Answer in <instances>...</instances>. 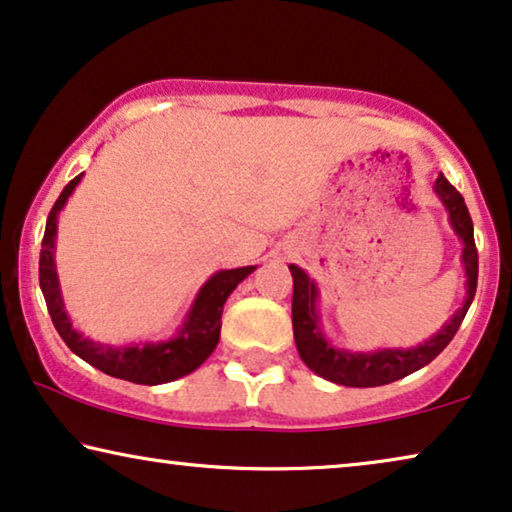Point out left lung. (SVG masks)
<instances>
[{"label":"left lung","mask_w":512,"mask_h":512,"mask_svg":"<svg viewBox=\"0 0 512 512\" xmlns=\"http://www.w3.org/2000/svg\"><path fill=\"white\" fill-rule=\"evenodd\" d=\"M434 192L441 199V204L448 211V220L452 232L464 243L462 248V264L466 276V297L462 308L436 331L429 341H424L415 348H380L373 352H352L336 348L329 343L325 331L320 327L318 313V297L320 290L313 283L311 276L297 264H290L294 278V294H292V329L294 343H297L299 357L304 359L308 369L318 373L320 378L329 383L345 385V387H380L394 380H401L410 373L427 366L431 359H436L445 350L452 338H455L459 325H462L466 311L475 297L478 287V250L473 241V222L469 208L464 204V197L455 187L448 183V178L438 174L434 183Z\"/></svg>","instance_id":"1"}]
</instances>
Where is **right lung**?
<instances>
[{
    "mask_svg": "<svg viewBox=\"0 0 512 512\" xmlns=\"http://www.w3.org/2000/svg\"><path fill=\"white\" fill-rule=\"evenodd\" d=\"M83 174L64 187L55 206L50 208L46 232H43L41 257H39V285L46 299L48 313L62 341L69 350L85 359L90 366L104 371L106 376L129 380L136 385H162L178 380L199 369L208 355L215 350L220 341L222 327V308L229 294L243 278H248L257 266H239V269H225L213 273L211 278L201 285L194 297L190 311H187L183 325L167 341H143L129 345H109L97 343L85 338L81 331L71 325L67 311H64V299L60 290V278H57L55 266V236H57V215L67 204L71 192L81 183Z\"/></svg>",
    "mask_w": 512,
    "mask_h": 512,
    "instance_id": "1",
    "label": "right lung"
}]
</instances>
